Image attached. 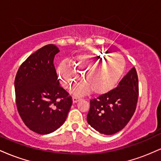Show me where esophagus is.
Instances as JSON below:
<instances>
[{"instance_id":"obj_1","label":"esophagus","mask_w":161,"mask_h":161,"mask_svg":"<svg viewBox=\"0 0 161 161\" xmlns=\"http://www.w3.org/2000/svg\"><path fill=\"white\" fill-rule=\"evenodd\" d=\"M79 101H80V98H79V97H73V103H76V102H78Z\"/></svg>"}]
</instances>
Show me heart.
<instances>
[{
    "instance_id": "1",
    "label": "heart",
    "mask_w": 161,
    "mask_h": 161,
    "mask_svg": "<svg viewBox=\"0 0 161 161\" xmlns=\"http://www.w3.org/2000/svg\"><path fill=\"white\" fill-rule=\"evenodd\" d=\"M125 61L121 55H113L104 49L82 53L75 57L73 66L62 63L57 68L60 82L65 88H71L81 79L86 82L73 89L75 95H83L92 90L97 95L112 91L123 76Z\"/></svg>"
}]
</instances>
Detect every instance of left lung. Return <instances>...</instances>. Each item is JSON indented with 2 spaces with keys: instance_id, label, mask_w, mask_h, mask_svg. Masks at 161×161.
<instances>
[{
  "instance_id": "left-lung-1",
  "label": "left lung",
  "mask_w": 161,
  "mask_h": 161,
  "mask_svg": "<svg viewBox=\"0 0 161 161\" xmlns=\"http://www.w3.org/2000/svg\"><path fill=\"white\" fill-rule=\"evenodd\" d=\"M138 97V79L133 67L116 88L90 101L87 122L99 133L115 134L124 128L133 116Z\"/></svg>"
}]
</instances>
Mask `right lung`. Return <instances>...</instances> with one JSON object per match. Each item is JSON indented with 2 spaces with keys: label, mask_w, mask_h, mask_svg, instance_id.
I'll list each match as a JSON object with an SVG mask.
<instances>
[{
  "label": "right lung",
  "mask_w": 161,
  "mask_h": 161,
  "mask_svg": "<svg viewBox=\"0 0 161 161\" xmlns=\"http://www.w3.org/2000/svg\"><path fill=\"white\" fill-rule=\"evenodd\" d=\"M59 52L55 45L44 46L28 57L16 75L18 112L28 128L38 134L60 128L73 104L57 79L53 58Z\"/></svg>",
  "instance_id": "add662e5"
}]
</instances>
